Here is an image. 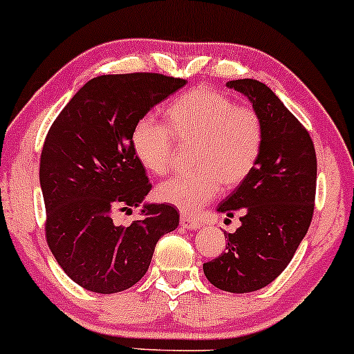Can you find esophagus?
I'll list each match as a JSON object with an SVG mask.
<instances>
[{
    "label": "esophagus",
    "instance_id": "34e87169",
    "mask_svg": "<svg viewBox=\"0 0 354 354\" xmlns=\"http://www.w3.org/2000/svg\"><path fill=\"white\" fill-rule=\"evenodd\" d=\"M180 225H182V227H185V229L196 230V229L202 227V222H198L197 219H194V217L184 216V214H182V216H180Z\"/></svg>",
    "mask_w": 354,
    "mask_h": 354
}]
</instances>
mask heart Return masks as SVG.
I'll return each mask as SVG.
<instances>
[{
	"label": "heart",
	"instance_id": "1",
	"mask_svg": "<svg viewBox=\"0 0 354 354\" xmlns=\"http://www.w3.org/2000/svg\"><path fill=\"white\" fill-rule=\"evenodd\" d=\"M194 145L187 176L156 189L160 202L194 214L224 189L245 180L259 162L264 129L259 115L221 91L198 86L169 103L165 125L142 118L133 127L132 150L145 170L165 176L172 169L176 147Z\"/></svg>",
	"mask_w": 354,
	"mask_h": 354
}]
</instances>
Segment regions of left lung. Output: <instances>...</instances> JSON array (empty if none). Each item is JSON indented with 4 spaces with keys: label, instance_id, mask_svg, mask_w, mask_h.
<instances>
[{
    "label": "left lung",
    "instance_id": "left-lung-1",
    "mask_svg": "<svg viewBox=\"0 0 354 354\" xmlns=\"http://www.w3.org/2000/svg\"><path fill=\"white\" fill-rule=\"evenodd\" d=\"M227 88L245 95L259 115L264 144L251 176L217 205L241 227L224 232L225 252L204 264L210 284L227 292H252L288 268L308 232L316 196L317 162L308 130L264 83L244 78Z\"/></svg>",
    "mask_w": 354,
    "mask_h": 354
}]
</instances>
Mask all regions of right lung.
I'll return each instance as SVG.
<instances>
[{
	"instance_id": "1",
	"label": "right lung",
	"mask_w": 354,
	"mask_h": 354,
	"mask_svg": "<svg viewBox=\"0 0 354 354\" xmlns=\"http://www.w3.org/2000/svg\"><path fill=\"white\" fill-rule=\"evenodd\" d=\"M185 83L160 73L91 78L46 135L39 160L46 242L66 276L91 292L137 284L158 239L177 229L178 212L167 204H144L129 227L112 216L138 207L152 189L132 150L133 127Z\"/></svg>"
}]
</instances>
